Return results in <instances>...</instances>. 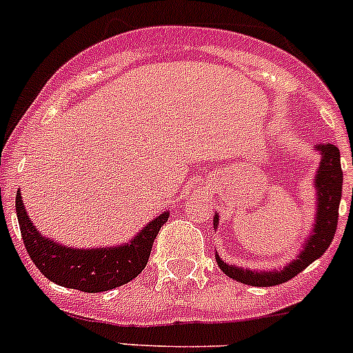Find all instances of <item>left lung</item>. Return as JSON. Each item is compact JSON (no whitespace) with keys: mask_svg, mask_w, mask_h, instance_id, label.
I'll list each match as a JSON object with an SVG mask.
<instances>
[{"mask_svg":"<svg viewBox=\"0 0 353 353\" xmlns=\"http://www.w3.org/2000/svg\"><path fill=\"white\" fill-rule=\"evenodd\" d=\"M316 150L321 154V162H319L318 174H316L314 188L318 190V210L314 216V229L311 230V236L305 241L304 249L297 259L283 266V270H275V272H252L248 268H239V266L223 263L216 256V263L230 279L244 283V285L252 287H272L280 285L287 280L294 279L295 275L307 268L312 261L321 258L333 243L334 232L338 225V208H340L341 190H343V170L340 163V150L334 145L325 143L318 145ZM219 225V215L213 216V227Z\"/></svg>","mask_w":353,"mask_h":353,"instance_id":"left-lung-1","label":"left lung"}]
</instances>
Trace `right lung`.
I'll list each match as a JSON object with an SVG mask.
<instances>
[{
  "mask_svg": "<svg viewBox=\"0 0 353 353\" xmlns=\"http://www.w3.org/2000/svg\"><path fill=\"white\" fill-rule=\"evenodd\" d=\"M17 216L28 256L42 275L61 287L97 294L137 279L147 266L152 245L169 212L148 222L128 244L97 249H74L48 239L28 220L22 194L17 193Z\"/></svg>",
  "mask_w": 353,
  "mask_h": 353,
  "instance_id": "right-lung-1",
  "label": "right lung"
}]
</instances>
